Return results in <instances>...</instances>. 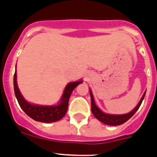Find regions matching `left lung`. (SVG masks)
Listing matches in <instances>:
<instances>
[{"label": "left lung", "instance_id": "left-lung-1", "mask_svg": "<svg viewBox=\"0 0 157 157\" xmlns=\"http://www.w3.org/2000/svg\"><path fill=\"white\" fill-rule=\"evenodd\" d=\"M145 93L144 92L143 94V96L141 98L140 101L139 103L137 104V106L135 107L132 111L129 112L128 114H124V115H110V114L104 113L103 111L99 109V107H97L95 103H94V97H93L92 92L90 90V99H91V111H92L93 115L95 116L96 119L101 121L103 124H107V125H111V126H116V125H120V124H124L127 122L132 116L134 115L136 111L139 109V107H140L142 101H143L144 98L145 96Z\"/></svg>", "mask_w": 157, "mask_h": 157}]
</instances>
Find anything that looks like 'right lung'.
Instances as JSON below:
<instances>
[{"label":"right lung","mask_w":157,"mask_h":157,"mask_svg":"<svg viewBox=\"0 0 157 157\" xmlns=\"http://www.w3.org/2000/svg\"><path fill=\"white\" fill-rule=\"evenodd\" d=\"M82 81L72 82L67 85L65 88L63 96L58 105L54 106H42V105H35L28 103L22 94H21L17 83V73L15 72L13 76V86L15 95L18 101V103L25 111L27 116L32 118L36 121L43 123H53L60 120L64 117L68 108V102L70 96L73 90L78 84L82 83Z\"/></svg>","instance_id":"obj_1"}]
</instances>
